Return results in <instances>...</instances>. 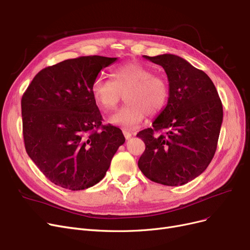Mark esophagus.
<instances>
[{
	"mask_svg": "<svg viewBox=\"0 0 250 250\" xmlns=\"http://www.w3.org/2000/svg\"><path fill=\"white\" fill-rule=\"evenodd\" d=\"M123 133H124V136H125V138L126 140L132 138V134H130L129 132H127V130H123Z\"/></svg>",
	"mask_w": 250,
	"mask_h": 250,
	"instance_id": "obj_1",
	"label": "esophagus"
}]
</instances>
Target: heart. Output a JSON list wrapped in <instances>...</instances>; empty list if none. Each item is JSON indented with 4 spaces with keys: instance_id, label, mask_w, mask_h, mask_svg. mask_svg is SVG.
<instances>
[{
    "instance_id": "heart-1",
    "label": "heart",
    "mask_w": 250,
    "mask_h": 250,
    "mask_svg": "<svg viewBox=\"0 0 250 250\" xmlns=\"http://www.w3.org/2000/svg\"><path fill=\"white\" fill-rule=\"evenodd\" d=\"M112 79L97 76L91 86L92 96L103 111L114 109L125 95L126 104L108 117V123L134 128L150 116L160 113L169 98L164 78L140 62H127L113 70Z\"/></svg>"
}]
</instances>
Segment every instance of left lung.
<instances>
[{
	"instance_id": "1",
	"label": "left lung",
	"mask_w": 250,
	"mask_h": 250,
	"mask_svg": "<svg viewBox=\"0 0 250 250\" xmlns=\"http://www.w3.org/2000/svg\"><path fill=\"white\" fill-rule=\"evenodd\" d=\"M161 65L169 82L165 108L152 128L137 135L146 145L138 166L150 180L183 186L201 175L215 155L223 106L209 77L175 55L144 56ZM155 131L162 134L154 135Z\"/></svg>"
}]
</instances>
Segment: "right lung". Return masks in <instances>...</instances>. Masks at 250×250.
Masks as SVG:
<instances>
[{
	"mask_svg": "<svg viewBox=\"0 0 250 250\" xmlns=\"http://www.w3.org/2000/svg\"><path fill=\"white\" fill-rule=\"evenodd\" d=\"M116 60L100 56L65 60L39 72L22 96L26 152L59 187L82 190L95 186L125 141L118 127L102 125L91 92L99 72Z\"/></svg>",
	"mask_w": 250,
	"mask_h": 250,
	"instance_id": "right-lung-1",
	"label": "right lung"
}]
</instances>
